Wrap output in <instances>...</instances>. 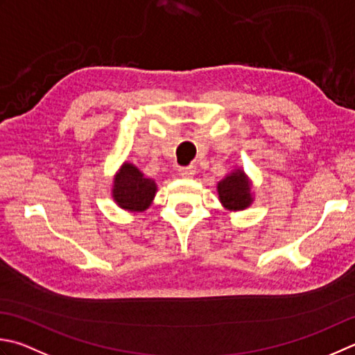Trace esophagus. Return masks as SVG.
I'll return each instance as SVG.
<instances>
[{"mask_svg":"<svg viewBox=\"0 0 355 355\" xmlns=\"http://www.w3.org/2000/svg\"><path fill=\"white\" fill-rule=\"evenodd\" d=\"M196 168L193 166H187V168H182L178 169V175L182 178H192L193 175H196Z\"/></svg>","mask_w":355,"mask_h":355,"instance_id":"obj_1","label":"esophagus"}]
</instances>
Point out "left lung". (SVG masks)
Returning a JSON list of instances; mask_svg holds the SVG:
<instances>
[{
    "instance_id": "8db88e82",
    "label": "left lung",
    "mask_w": 355,
    "mask_h": 355,
    "mask_svg": "<svg viewBox=\"0 0 355 355\" xmlns=\"http://www.w3.org/2000/svg\"><path fill=\"white\" fill-rule=\"evenodd\" d=\"M218 200L227 211H245L254 201L252 182L246 172L237 168L217 183Z\"/></svg>"
}]
</instances>
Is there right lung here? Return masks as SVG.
I'll return each instance as SVG.
<instances>
[{"label":"right lung","mask_w":355,"mask_h":355,"mask_svg":"<svg viewBox=\"0 0 355 355\" xmlns=\"http://www.w3.org/2000/svg\"><path fill=\"white\" fill-rule=\"evenodd\" d=\"M158 191L157 183L132 163H123L112 183V198L118 207L128 212H144Z\"/></svg>","instance_id":"obj_1"}]
</instances>
